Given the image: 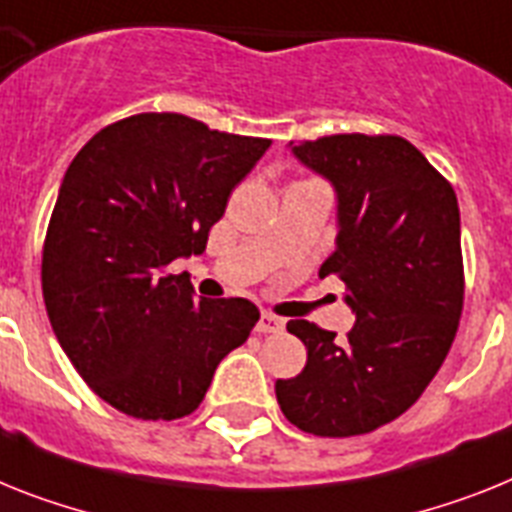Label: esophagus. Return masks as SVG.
Listing matches in <instances>:
<instances>
[{
    "instance_id": "34e87169",
    "label": "esophagus",
    "mask_w": 512,
    "mask_h": 512,
    "mask_svg": "<svg viewBox=\"0 0 512 512\" xmlns=\"http://www.w3.org/2000/svg\"><path fill=\"white\" fill-rule=\"evenodd\" d=\"M281 328H283V322L278 320L276 315H270V312H263V315H260V320H257V325H255L257 333H278Z\"/></svg>"
}]
</instances>
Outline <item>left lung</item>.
<instances>
[{"label":"left lung","instance_id":"left-lung-1","mask_svg":"<svg viewBox=\"0 0 512 512\" xmlns=\"http://www.w3.org/2000/svg\"><path fill=\"white\" fill-rule=\"evenodd\" d=\"M338 195L336 252L320 278L346 283V341L289 320L307 364L276 382L283 416L317 437L375 432L411 409L442 367L463 312L461 213L450 182L398 135L291 143Z\"/></svg>","mask_w":512,"mask_h":512}]
</instances>
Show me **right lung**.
Returning a JSON list of instances; mask_svg holds the SVG:
<instances>
[{
  "instance_id": "obj_1",
  "label": "right lung",
  "mask_w": 512,
  "mask_h": 512,
  "mask_svg": "<svg viewBox=\"0 0 512 512\" xmlns=\"http://www.w3.org/2000/svg\"><path fill=\"white\" fill-rule=\"evenodd\" d=\"M268 148L265 137L184 114H135L72 158L46 231L44 302L72 367L122 414H192L260 320L239 296L197 302L166 265L203 255L210 226Z\"/></svg>"
}]
</instances>
